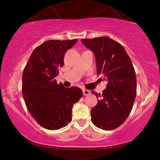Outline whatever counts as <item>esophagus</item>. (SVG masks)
I'll list each match as a JSON object with an SVG mask.
<instances>
[{"instance_id":"obj_1","label":"esophagus","mask_w":160,"mask_h":160,"mask_svg":"<svg viewBox=\"0 0 160 160\" xmlns=\"http://www.w3.org/2000/svg\"><path fill=\"white\" fill-rule=\"evenodd\" d=\"M83 95H89L90 92V91L88 90H86V89H85V90H83Z\"/></svg>"}]
</instances>
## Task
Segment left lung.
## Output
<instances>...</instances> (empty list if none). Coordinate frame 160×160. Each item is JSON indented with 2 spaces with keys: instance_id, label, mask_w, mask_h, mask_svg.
I'll return each mask as SVG.
<instances>
[{
  "instance_id": "left-lung-1",
  "label": "left lung",
  "mask_w": 160,
  "mask_h": 160,
  "mask_svg": "<svg viewBox=\"0 0 160 160\" xmlns=\"http://www.w3.org/2000/svg\"><path fill=\"white\" fill-rule=\"evenodd\" d=\"M96 58L98 75L108 81L103 94L96 95L98 103L92 108L91 120L98 128L113 130L129 115L136 98L137 78L130 57L123 47L108 37L81 39Z\"/></svg>"
}]
</instances>
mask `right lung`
I'll list each match as a JSON object with an SVG mask.
<instances>
[{
	"instance_id": "obj_1",
	"label": "right lung",
	"mask_w": 160,
	"mask_h": 160,
	"mask_svg": "<svg viewBox=\"0 0 160 160\" xmlns=\"http://www.w3.org/2000/svg\"><path fill=\"white\" fill-rule=\"evenodd\" d=\"M78 39L49 40L34 49L22 75V94L31 115L49 130L65 127L72 120V109L82 96L78 87L65 88L54 80L64 65L66 52Z\"/></svg>"
}]
</instances>
